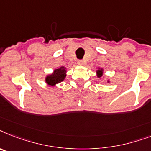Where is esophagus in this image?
<instances>
[{
	"instance_id": "esophagus-1",
	"label": "esophagus",
	"mask_w": 151,
	"mask_h": 151,
	"mask_svg": "<svg viewBox=\"0 0 151 151\" xmlns=\"http://www.w3.org/2000/svg\"><path fill=\"white\" fill-rule=\"evenodd\" d=\"M77 63H78V65H83L85 62H84V61H83V60H79Z\"/></svg>"
}]
</instances>
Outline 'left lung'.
Masks as SVG:
<instances>
[{"label": "left lung", "instance_id": "left-lung-1", "mask_svg": "<svg viewBox=\"0 0 151 151\" xmlns=\"http://www.w3.org/2000/svg\"><path fill=\"white\" fill-rule=\"evenodd\" d=\"M96 75L98 78H101L103 76V69L102 68H98V70H96ZM109 83V81H108Z\"/></svg>", "mask_w": 151, "mask_h": 151}]
</instances>
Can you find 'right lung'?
Returning a JSON list of instances; mask_svg holds the SVG:
<instances>
[{"mask_svg": "<svg viewBox=\"0 0 151 151\" xmlns=\"http://www.w3.org/2000/svg\"><path fill=\"white\" fill-rule=\"evenodd\" d=\"M66 76V70L65 67L57 68L52 74L48 75L45 78L46 83L49 86H55L58 83H61L65 79Z\"/></svg>", "mask_w": 151, "mask_h": 151, "instance_id": "1", "label": "right lung"}]
</instances>
